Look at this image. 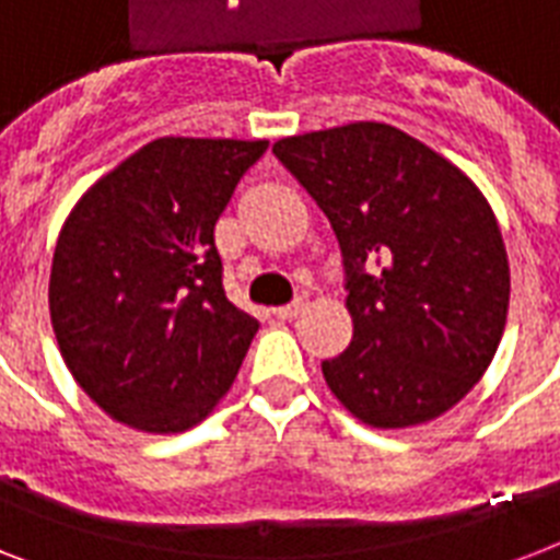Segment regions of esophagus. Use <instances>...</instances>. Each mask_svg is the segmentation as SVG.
Returning a JSON list of instances; mask_svg holds the SVG:
<instances>
[{
    "label": "esophagus",
    "instance_id": "obj_1",
    "mask_svg": "<svg viewBox=\"0 0 560 560\" xmlns=\"http://www.w3.org/2000/svg\"><path fill=\"white\" fill-rule=\"evenodd\" d=\"M302 307H305V302L299 299V302H290V305H284V307H276L272 314L279 316V319H296V316L302 314Z\"/></svg>",
    "mask_w": 560,
    "mask_h": 560
}]
</instances>
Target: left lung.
Returning a JSON list of instances; mask_svg holds the SVG:
<instances>
[{"label":"left lung","instance_id":"1","mask_svg":"<svg viewBox=\"0 0 560 560\" xmlns=\"http://www.w3.org/2000/svg\"><path fill=\"white\" fill-rule=\"evenodd\" d=\"M328 214L349 270L351 342L334 398L377 430L444 416L491 366L512 272L494 209L442 153L381 121L272 144Z\"/></svg>","mask_w":560,"mask_h":560}]
</instances>
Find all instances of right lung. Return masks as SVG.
<instances>
[{
  "instance_id": "obj_1",
  "label": "right lung",
  "mask_w": 560,
  "mask_h": 560,
  "mask_svg": "<svg viewBox=\"0 0 560 560\" xmlns=\"http://www.w3.org/2000/svg\"><path fill=\"white\" fill-rule=\"evenodd\" d=\"M267 139L162 136L92 183L57 235L48 314L86 395L139 433L191 430L258 319L223 293L214 223Z\"/></svg>"
}]
</instances>
